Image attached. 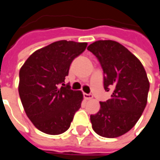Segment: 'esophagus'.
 <instances>
[{"label": "esophagus", "instance_id": "esophagus-1", "mask_svg": "<svg viewBox=\"0 0 160 160\" xmlns=\"http://www.w3.org/2000/svg\"><path fill=\"white\" fill-rule=\"evenodd\" d=\"M84 98L85 99H88V100H90V99H92L93 96L92 94H88V93H84Z\"/></svg>", "mask_w": 160, "mask_h": 160}]
</instances>
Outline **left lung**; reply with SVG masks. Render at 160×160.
<instances>
[{
  "mask_svg": "<svg viewBox=\"0 0 160 160\" xmlns=\"http://www.w3.org/2000/svg\"><path fill=\"white\" fill-rule=\"evenodd\" d=\"M88 50L103 68L104 88L112 89L111 98L99 102V111L90 116L92 127L99 136L117 138L134 127L147 103L150 83L142 63L117 41H97Z\"/></svg>",
  "mask_w": 160,
  "mask_h": 160,
  "instance_id": "8db88e82",
  "label": "left lung"
}]
</instances>
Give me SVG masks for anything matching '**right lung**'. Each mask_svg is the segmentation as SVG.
I'll list each match as a JSON object with an SVG mask.
<instances>
[{
  "label": "right lung",
  "mask_w": 160,
  "mask_h": 160,
  "mask_svg": "<svg viewBox=\"0 0 160 160\" xmlns=\"http://www.w3.org/2000/svg\"><path fill=\"white\" fill-rule=\"evenodd\" d=\"M87 46V42L55 41L36 50L20 69L18 91L23 108L33 126L44 133L65 132L80 108L82 92L71 90L64 83L72 61Z\"/></svg>",
  "instance_id": "1"
}]
</instances>
